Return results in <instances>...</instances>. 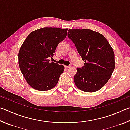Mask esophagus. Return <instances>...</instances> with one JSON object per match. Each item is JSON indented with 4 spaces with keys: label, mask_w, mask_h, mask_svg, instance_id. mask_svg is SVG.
<instances>
[{
    "label": "esophagus",
    "mask_w": 130,
    "mask_h": 130,
    "mask_svg": "<svg viewBox=\"0 0 130 130\" xmlns=\"http://www.w3.org/2000/svg\"><path fill=\"white\" fill-rule=\"evenodd\" d=\"M70 67H71V66H70V65H69V66H65V68H67V69H68V68H70Z\"/></svg>",
    "instance_id": "obj_1"
}]
</instances>
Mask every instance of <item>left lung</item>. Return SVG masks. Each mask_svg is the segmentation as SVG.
I'll return each instance as SVG.
<instances>
[{
	"label": "left lung",
	"instance_id": "obj_1",
	"mask_svg": "<svg viewBox=\"0 0 130 130\" xmlns=\"http://www.w3.org/2000/svg\"><path fill=\"white\" fill-rule=\"evenodd\" d=\"M68 37L75 44L84 66L77 68L74 81L85 92L99 91L111 78L115 69L113 49L99 32L89 29L69 30Z\"/></svg>",
	"mask_w": 130,
	"mask_h": 130
}]
</instances>
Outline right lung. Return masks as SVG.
<instances>
[{"label": "right lung", "mask_w": 130, "mask_h": 130, "mask_svg": "<svg viewBox=\"0 0 130 130\" xmlns=\"http://www.w3.org/2000/svg\"><path fill=\"white\" fill-rule=\"evenodd\" d=\"M68 28L43 27L31 32L18 53V63L26 81L32 88L45 91L56 86L64 66L49 62L57 46L67 36Z\"/></svg>", "instance_id": "obj_1"}]
</instances>
